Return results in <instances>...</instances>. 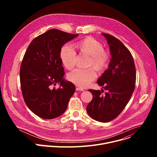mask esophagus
I'll return each instance as SVG.
<instances>
[{"mask_svg": "<svg viewBox=\"0 0 157 157\" xmlns=\"http://www.w3.org/2000/svg\"><path fill=\"white\" fill-rule=\"evenodd\" d=\"M76 91H84V89H82V88H81V87H76Z\"/></svg>", "mask_w": 157, "mask_h": 157, "instance_id": "obj_1", "label": "esophagus"}]
</instances>
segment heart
<instances>
[{"label": "heart", "mask_w": 157, "mask_h": 157, "mask_svg": "<svg viewBox=\"0 0 157 157\" xmlns=\"http://www.w3.org/2000/svg\"><path fill=\"white\" fill-rule=\"evenodd\" d=\"M79 53L89 55V66H93L98 70L101 71L108 66L110 61L109 53L104 50L103 44L92 37H86L75 44ZM60 57L63 65L68 70L74 68L76 63L77 55L75 49L69 44L64 45L60 52ZM97 78L94 68L86 70L76 68L70 72L68 79L78 86L85 87L90 85Z\"/></svg>", "instance_id": "b5f03b06"}]
</instances>
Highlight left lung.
<instances>
[{
    "label": "left lung",
    "mask_w": 157,
    "mask_h": 157,
    "mask_svg": "<svg viewBox=\"0 0 157 157\" xmlns=\"http://www.w3.org/2000/svg\"><path fill=\"white\" fill-rule=\"evenodd\" d=\"M109 46L111 59L108 69L98 79V84L107 91L89 89L93 99L86 107L88 115L101 122L117 117L128 104L135 89L136 70L131 53L116 37L102 33Z\"/></svg>",
    "instance_id": "8db88e82"
}]
</instances>
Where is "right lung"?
<instances>
[{"label":"right lung","mask_w":157,"mask_h":157,"mask_svg":"<svg viewBox=\"0 0 157 157\" xmlns=\"http://www.w3.org/2000/svg\"><path fill=\"white\" fill-rule=\"evenodd\" d=\"M78 35L51 29L33 39L24 55L20 70L22 95L28 107L42 119L63 114L75 91V85L63 78L60 52ZM57 83L60 86L55 89Z\"/></svg>","instance_id":"1"}]
</instances>
